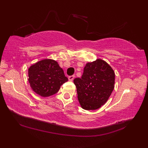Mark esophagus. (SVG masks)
<instances>
[{
	"instance_id": "esophagus-1",
	"label": "esophagus",
	"mask_w": 148,
	"mask_h": 148,
	"mask_svg": "<svg viewBox=\"0 0 148 148\" xmlns=\"http://www.w3.org/2000/svg\"><path fill=\"white\" fill-rule=\"evenodd\" d=\"M74 77H75V76L74 75H72V76H69V81H73V79H74Z\"/></svg>"
}]
</instances>
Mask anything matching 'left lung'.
<instances>
[{"mask_svg":"<svg viewBox=\"0 0 148 148\" xmlns=\"http://www.w3.org/2000/svg\"><path fill=\"white\" fill-rule=\"evenodd\" d=\"M80 106L86 110H97L108 100L114 89V70L104 60L87 62L81 78L74 79Z\"/></svg>","mask_w":148,"mask_h":148,"instance_id":"left-lung-1","label":"left lung"}]
</instances>
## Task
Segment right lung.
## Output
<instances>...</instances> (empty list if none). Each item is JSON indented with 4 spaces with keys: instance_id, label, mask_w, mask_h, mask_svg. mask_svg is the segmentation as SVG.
<instances>
[{
    "instance_id": "obj_1",
    "label": "right lung",
    "mask_w": 148,
    "mask_h": 148,
    "mask_svg": "<svg viewBox=\"0 0 148 148\" xmlns=\"http://www.w3.org/2000/svg\"><path fill=\"white\" fill-rule=\"evenodd\" d=\"M28 76L32 91L44 97L56 94L62 85L68 81L58 62L49 59L31 65L28 70Z\"/></svg>"
}]
</instances>
